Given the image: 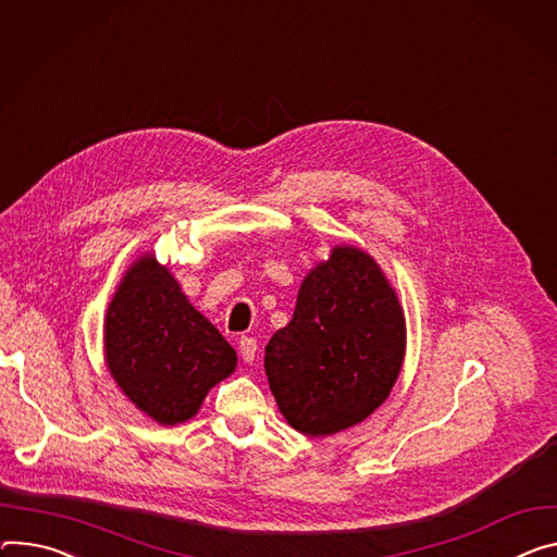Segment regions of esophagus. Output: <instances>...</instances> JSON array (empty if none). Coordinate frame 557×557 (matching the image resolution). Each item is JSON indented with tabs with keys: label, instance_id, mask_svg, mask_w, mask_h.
I'll return each mask as SVG.
<instances>
[{
	"label": "esophagus",
	"instance_id": "obj_1",
	"mask_svg": "<svg viewBox=\"0 0 557 557\" xmlns=\"http://www.w3.org/2000/svg\"><path fill=\"white\" fill-rule=\"evenodd\" d=\"M237 348H239L242 360H244L246 364H252V360H256V352H258V339L244 335V337H239Z\"/></svg>",
	"mask_w": 557,
	"mask_h": 557
}]
</instances>
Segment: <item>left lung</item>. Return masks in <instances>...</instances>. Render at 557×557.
<instances>
[{
  "label": "left lung",
  "instance_id": "left-lung-1",
  "mask_svg": "<svg viewBox=\"0 0 557 557\" xmlns=\"http://www.w3.org/2000/svg\"><path fill=\"white\" fill-rule=\"evenodd\" d=\"M399 301L367 252L342 246L301 282L293 320L264 350L286 422L331 435L362 422L388 397L404 360Z\"/></svg>",
  "mask_w": 557,
  "mask_h": 557
}]
</instances>
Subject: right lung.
<instances>
[{"label": "right lung", "instance_id": "obj_1", "mask_svg": "<svg viewBox=\"0 0 557 557\" xmlns=\"http://www.w3.org/2000/svg\"><path fill=\"white\" fill-rule=\"evenodd\" d=\"M107 360L120 388L160 424L193 418L237 356L153 258L120 284L107 315Z\"/></svg>", "mask_w": 557, "mask_h": 557}]
</instances>
